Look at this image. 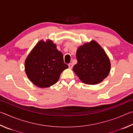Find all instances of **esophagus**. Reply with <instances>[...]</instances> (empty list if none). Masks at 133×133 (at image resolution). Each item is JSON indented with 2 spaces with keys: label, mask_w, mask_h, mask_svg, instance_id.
Here are the masks:
<instances>
[{
  "label": "esophagus",
  "mask_w": 133,
  "mask_h": 133,
  "mask_svg": "<svg viewBox=\"0 0 133 133\" xmlns=\"http://www.w3.org/2000/svg\"><path fill=\"white\" fill-rule=\"evenodd\" d=\"M68 66H69V67L70 69H71L72 67H73V63H69L68 64Z\"/></svg>",
  "instance_id": "1"
}]
</instances>
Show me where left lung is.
Masks as SVG:
<instances>
[{
  "label": "left lung",
  "instance_id": "left-lung-1",
  "mask_svg": "<svg viewBox=\"0 0 133 133\" xmlns=\"http://www.w3.org/2000/svg\"><path fill=\"white\" fill-rule=\"evenodd\" d=\"M77 63L73 70L82 82L96 84L107 77L110 71V60L104 50L95 41L78 48L76 53Z\"/></svg>",
  "mask_w": 133,
  "mask_h": 133
}]
</instances>
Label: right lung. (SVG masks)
Returning a JSON list of instances; mask_svg holds the SVG:
<instances>
[{"label":"right lung","mask_w":133,"mask_h":133,"mask_svg":"<svg viewBox=\"0 0 133 133\" xmlns=\"http://www.w3.org/2000/svg\"><path fill=\"white\" fill-rule=\"evenodd\" d=\"M24 67L29 80L42 88L55 84L62 71L68 68L63 54L50 40H42L36 45L26 58Z\"/></svg>","instance_id":"add662e5"}]
</instances>
